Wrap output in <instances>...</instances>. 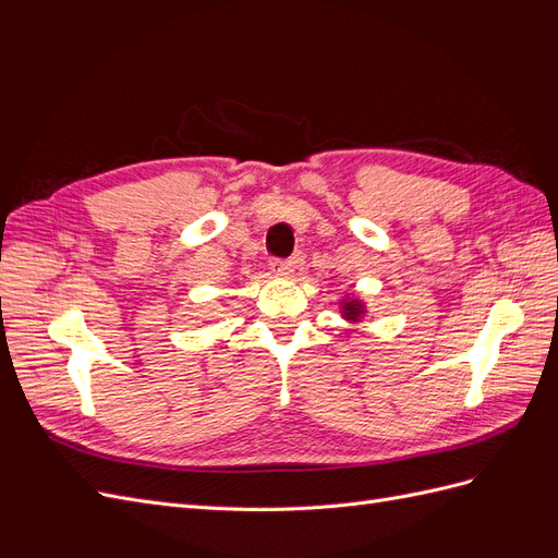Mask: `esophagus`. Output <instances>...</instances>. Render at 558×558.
<instances>
[{"label": "esophagus", "mask_w": 558, "mask_h": 558, "mask_svg": "<svg viewBox=\"0 0 558 558\" xmlns=\"http://www.w3.org/2000/svg\"><path fill=\"white\" fill-rule=\"evenodd\" d=\"M293 260L291 258H275L272 260V269L277 275H291L293 272Z\"/></svg>", "instance_id": "34e87169"}]
</instances>
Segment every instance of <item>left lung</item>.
Segmentation results:
<instances>
[{
  "label": "left lung",
  "instance_id": "obj_1",
  "mask_svg": "<svg viewBox=\"0 0 558 558\" xmlns=\"http://www.w3.org/2000/svg\"><path fill=\"white\" fill-rule=\"evenodd\" d=\"M361 312H363V307H361L359 300H351V302H347V305H344V316L351 318V320H356L361 316Z\"/></svg>",
  "mask_w": 558,
  "mask_h": 558
}]
</instances>
